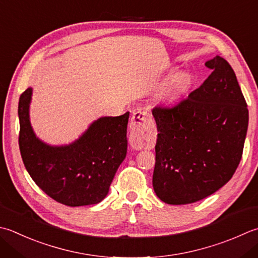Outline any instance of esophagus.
<instances>
[{"mask_svg":"<svg viewBox=\"0 0 258 258\" xmlns=\"http://www.w3.org/2000/svg\"><path fill=\"white\" fill-rule=\"evenodd\" d=\"M131 144L135 149L148 148L155 136V124L151 114L145 110H136L130 123Z\"/></svg>","mask_w":258,"mask_h":258,"instance_id":"34e87169","label":"esophagus"}]
</instances>
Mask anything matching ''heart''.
Masks as SVG:
<instances>
[{"label": "heart", "mask_w": 258, "mask_h": 258, "mask_svg": "<svg viewBox=\"0 0 258 258\" xmlns=\"http://www.w3.org/2000/svg\"><path fill=\"white\" fill-rule=\"evenodd\" d=\"M189 84V77L184 74H181L179 76H176L174 79L171 80V83L169 84L168 88H166L165 96L169 99H173L176 96L180 95L183 90L186 88V86Z\"/></svg>", "instance_id": "heart-1"}]
</instances>
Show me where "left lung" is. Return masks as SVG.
I'll return each instance as SVG.
<instances>
[{
  "label": "left lung",
  "mask_w": 258,
  "mask_h": 258,
  "mask_svg": "<svg viewBox=\"0 0 258 258\" xmlns=\"http://www.w3.org/2000/svg\"><path fill=\"white\" fill-rule=\"evenodd\" d=\"M204 84L172 107L152 109L158 139L153 188L165 204L186 205L219 190L243 155L248 109L230 64L216 55Z\"/></svg>",
  "instance_id": "left-lung-1"
}]
</instances>
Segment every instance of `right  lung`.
Here are the masks:
<instances>
[{"mask_svg": "<svg viewBox=\"0 0 258 258\" xmlns=\"http://www.w3.org/2000/svg\"><path fill=\"white\" fill-rule=\"evenodd\" d=\"M32 88L19 100V146L25 169L43 192L58 203L96 205L108 194L127 152L130 113L100 117L69 145L51 146L35 136L29 117Z\"/></svg>", "mask_w": 258, "mask_h": 258, "instance_id": "obj_1", "label": "right lung"}]
</instances>
